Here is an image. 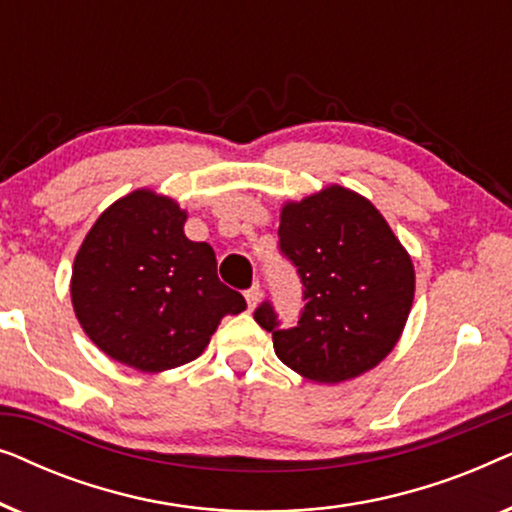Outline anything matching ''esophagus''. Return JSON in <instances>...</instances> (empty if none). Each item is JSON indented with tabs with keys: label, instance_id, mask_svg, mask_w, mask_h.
<instances>
[{
	"label": "esophagus",
	"instance_id": "34e87169",
	"mask_svg": "<svg viewBox=\"0 0 512 512\" xmlns=\"http://www.w3.org/2000/svg\"><path fill=\"white\" fill-rule=\"evenodd\" d=\"M261 296H263V291H261V284H254L251 286V289L244 293V298H247V305H249V310H254V307L258 305V300H261Z\"/></svg>",
	"mask_w": 512,
	"mask_h": 512
}]
</instances>
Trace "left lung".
Here are the masks:
<instances>
[{
	"instance_id": "obj_1",
	"label": "left lung",
	"mask_w": 512,
	"mask_h": 512,
	"mask_svg": "<svg viewBox=\"0 0 512 512\" xmlns=\"http://www.w3.org/2000/svg\"><path fill=\"white\" fill-rule=\"evenodd\" d=\"M277 235L305 300L291 328L268 300L256 307L279 361L321 384L375 368L401 338L415 298V268L384 216L363 195L328 186L286 202Z\"/></svg>"
}]
</instances>
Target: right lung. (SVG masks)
I'll list each match as a JSON object with an SVG mask.
<instances>
[{
	"label": "right lung",
	"mask_w": 512,
	"mask_h": 512,
	"mask_svg": "<svg viewBox=\"0 0 512 512\" xmlns=\"http://www.w3.org/2000/svg\"><path fill=\"white\" fill-rule=\"evenodd\" d=\"M186 212L153 191L104 209L72 268L76 319L104 354L142 373L198 359L226 314L247 310L216 275L207 242L184 235Z\"/></svg>",
	"instance_id": "right-lung-1"
}]
</instances>
